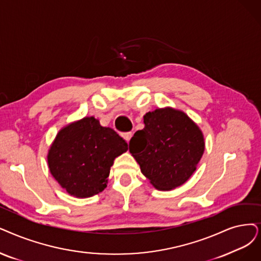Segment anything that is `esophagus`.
<instances>
[{
  "mask_svg": "<svg viewBox=\"0 0 261 261\" xmlns=\"http://www.w3.org/2000/svg\"><path fill=\"white\" fill-rule=\"evenodd\" d=\"M122 137L124 138V140H125V141L128 142V141L130 140V138L133 137V133H132V132H128V133H124V134H122Z\"/></svg>",
  "mask_w": 261,
  "mask_h": 261,
  "instance_id": "obj_1",
  "label": "esophagus"
}]
</instances>
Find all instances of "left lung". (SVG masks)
<instances>
[{
	"label": "left lung",
	"instance_id": "8db88e82",
	"mask_svg": "<svg viewBox=\"0 0 261 261\" xmlns=\"http://www.w3.org/2000/svg\"><path fill=\"white\" fill-rule=\"evenodd\" d=\"M144 128L134 134L129 152L142 174L160 191L184 184L204 152L199 126L181 110L159 108L143 116Z\"/></svg>",
	"mask_w": 261,
	"mask_h": 261
}]
</instances>
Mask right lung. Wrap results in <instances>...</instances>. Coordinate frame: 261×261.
Returning a JSON list of instances; mask_svg holds the SVG:
<instances>
[{"label": "right lung", "mask_w": 261, "mask_h": 261, "mask_svg": "<svg viewBox=\"0 0 261 261\" xmlns=\"http://www.w3.org/2000/svg\"><path fill=\"white\" fill-rule=\"evenodd\" d=\"M127 150L112 128L86 117L59 130L48 150V167L70 196L89 198L106 189L114 160Z\"/></svg>", "instance_id": "1"}]
</instances>
